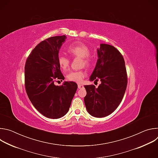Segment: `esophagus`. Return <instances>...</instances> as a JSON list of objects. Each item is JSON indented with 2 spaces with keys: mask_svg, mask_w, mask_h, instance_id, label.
Masks as SVG:
<instances>
[{
  "mask_svg": "<svg viewBox=\"0 0 158 158\" xmlns=\"http://www.w3.org/2000/svg\"><path fill=\"white\" fill-rule=\"evenodd\" d=\"M83 88H84V85H83L78 84V89H83Z\"/></svg>",
  "mask_w": 158,
  "mask_h": 158,
  "instance_id": "1",
  "label": "esophagus"
}]
</instances>
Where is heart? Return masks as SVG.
<instances>
[{"label": "heart", "mask_w": 158, "mask_h": 158, "mask_svg": "<svg viewBox=\"0 0 158 158\" xmlns=\"http://www.w3.org/2000/svg\"><path fill=\"white\" fill-rule=\"evenodd\" d=\"M67 52L71 57H80L82 59V65L90 66L92 63V57L89 56L90 49L85 44L82 42H75L71 44L67 48ZM57 62L60 68L65 71L69 67V59L64 56H59L57 59ZM86 76L84 71H71L67 75V79L69 81L76 83H82Z\"/></svg>", "instance_id": "heart-1"}]
</instances>
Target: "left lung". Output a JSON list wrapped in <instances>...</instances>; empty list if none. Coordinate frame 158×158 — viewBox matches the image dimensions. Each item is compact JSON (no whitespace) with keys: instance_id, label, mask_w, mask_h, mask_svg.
Masks as SVG:
<instances>
[{"instance_id":"left-lung-1","label":"left lung","mask_w":158,"mask_h":158,"mask_svg":"<svg viewBox=\"0 0 158 158\" xmlns=\"http://www.w3.org/2000/svg\"><path fill=\"white\" fill-rule=\"evenodd\" d=\"M98 59L90 81L101 84L85 85L87 94L84 103L87 112L96 118L106 117L120 104L127 84L124 59L114 46L101 44L98 49Z\"/></svg>"}]
</instances>
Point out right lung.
I'll list each match as a JSON object with an SVG mask.
<instances>
[{
  "instance_id": "right-lung-1",
  "label": "right lung",
  "mask_w": 158,
  "mask_h": 158,
  "mask_svg": "<svg viewBox=\"0 0 158 158\" xmlns=\"http://www.w3.org/2000/svg\"><path fill=\"white\" fill-rule=\"evenodd\" d=\"M66 36H54L40 42L28 56L25 65V87L35 108L51 119L63 117L68 112L77 88L74 82H64L57 62L59 51Z\"/></svg>"
}]
</instances>
